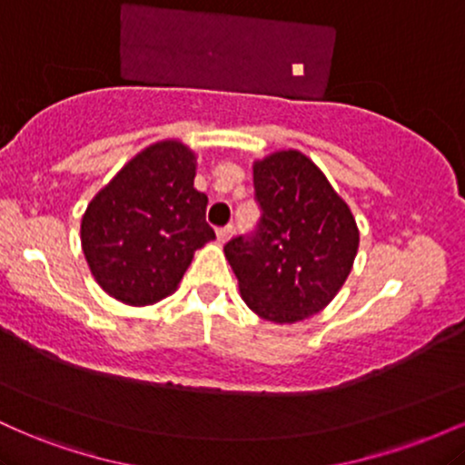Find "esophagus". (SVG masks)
<instances>
[{"instance_id":"obj_1","label":"esophagus","mask_w":465,"mask_h":465,"mask_svg":"<svg viewBox=\"0 0 465 465\" xmlns=\"http://www.w3.org/2000/svg\"><path fill=\"white\" fill-rule=\"evenodd\" d=\"M216 236H218V240H221V242H227V240L233 236V225L218 227V229H216Z\"/></svg>"}]
</instances>
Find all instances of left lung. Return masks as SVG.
<instances>
[{
  "mask_svg": "<svg viewBox=\"0 0 465 465\" xmlns=\"http://www.w3.org/2000/svg\"><path fill=\"white\" fill-rule=\"evenodd\" d=\"M260 221L225 255L242 300L266 322L295 323L323 311L348 280L359 229L322 170L297 151L253 165Z\"/></svg>",
  "mask_w": 465,
  "mask_h": 465,
  "instance_id": "obj_1",
  "label": "left lung"
}]
</instances>
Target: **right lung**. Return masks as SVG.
<instances>
[{"mask_svg":"<svg viewBox=\"0 0 465 465\" xmlns=\"http://www.w3.org/2000/svg\"><path fill=\"white\" fill-rule=\"evenodd\" d=\"M194 170V154L183 143H153L89 203L80 240L89 269L111 297L131 306L162 302L194 251L216 238Z\"/></svg>","mask_w":465,"mask_h":465,"instance_id":"1","label":"right lung"}]
</instances>
